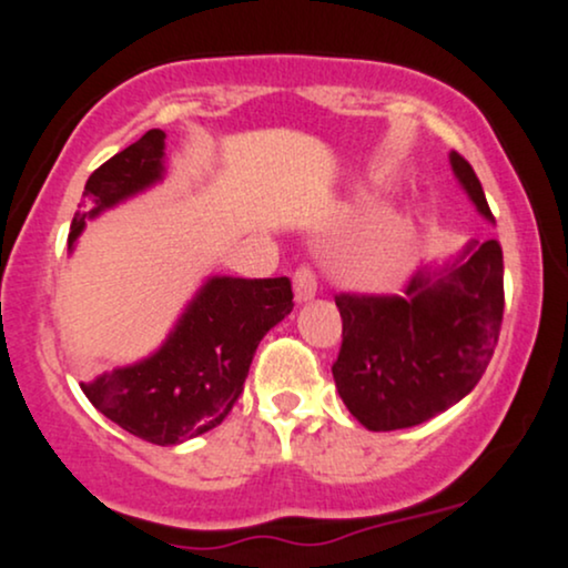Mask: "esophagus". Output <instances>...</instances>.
Returning <instances> with one entry per match:
<instances>
[{
  "label": "esophagus",
  "mask_w": 568,
  "mask_h": 568,
  "mask_svg": "<svg viewBox=\"0 0 568 568\" xmlns=\"http://www.w3.org/2000/svg\"><path fill=\"white\" fill-rule=\"evenodd\" d=\"M293 293H296V302H310L317 293V277L312 272V266H298L296 275H293Z\"/></svg>",
  "instance_id": "34e87169"
}]
</instances>
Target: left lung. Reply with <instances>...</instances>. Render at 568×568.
<instances>
[{
  "label": "left lung",
  "instance_id": "8db88e82",
  "mask_svg": "<svg viewBox=\"0 0 568 568\" xmlns=\"http://www.w3.org/2000/svg\"><path fill=\"white\" fill-rule=\"evenodd\" d=\"M448 160L480 216L494 221L470 162L456 152ZM501 275V247L486 240L419 272L406 296H336L342 349L331 371L349 414L374 433H389L422 425L470 395L497 347Z\"/></svg>",
  "mask_w": 568,
  "mask_h": 568
}]
</instances>
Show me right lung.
Listing matches in <instances>:
<instances>
[{
	"label": "right lung",
	"instance_id": "obj_1",
	"mask_svg": "<svg viewBox=\"0 0 568 568\" xmlns=\"http://www.w3.org/2000/svg\"><path fill=\"white\" fill-rule=\"evenodd\" d=\"M162 160L165 133L149 130L103 162L84 184L69 251H74L84 221L160 184L165 175ZM291 310L288 277H207L160 349L133 366L82 382V393L106 419L154 446L197 438L226 419L243 393L258 342Z\"/></svg>",
	"mask_w": 568,
	"mask_h": 568
}]
</instances>
